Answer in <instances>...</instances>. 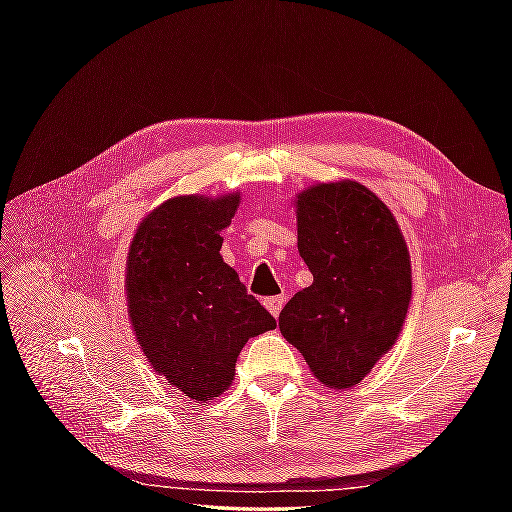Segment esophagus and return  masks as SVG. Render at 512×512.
<instances>
[{
	"mask_svg": "<svg viewBox=\"0 0 512 512\" xmlns=\"http://www.w3.org/2000/svg\"><path fill=\"white\" fill-rule=\"evenodd\" d=\"M284 303H286V297H284V295L266 297V299H264V306L270 310V314H273V317H279V312H281V308H284Z\"/></svg>",
	"mask_w": 512,
	"mask_h": 512,
	"instance_id": "34e87169",
	"label": "esophagus"
}]
</instances>
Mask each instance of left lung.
Masks as SVG:
<instances>
[{
	"mask_svg": "<svg viewBox=\"0 0 512 512\" xmlns=\"http://www.w3.org/2000/svg\"><path fill=\"white\" fill-rule=\"evenodd\" d=\"M299 255L314 277L279 330L323 385H358L398 339L411 264L394 215L358 182L317 184L297 200Z\"/></svg>",
	"mask_w": 512,
	"mask_h": 512,
	"instance_id": "left-lung-1",
	"label": "left lung"
}]
</instances>
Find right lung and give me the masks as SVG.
<instances>
[{
  "mask_svg": "<svg viewBox=\"0 0 512 512\" xmlns=\"http://www.w3.org/2000/svg\"><path fill=\"white\" fill-rule=\"evenodd\" d=\"M237 206L239 195L173 198L145 217L129 248L136 339L156 372L191 400L220 396L250 336L277 325L220 255V231Z\"/></svg>",
  "mask_w": 512,
  "mask_h": 512,
  "instance_id": "add662e5",
  "label": "right lung"
}]
</instances>
